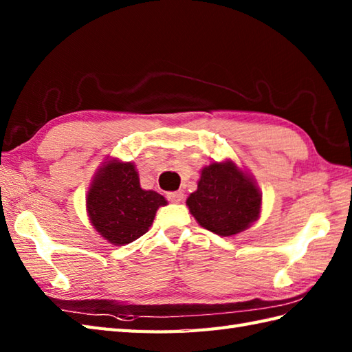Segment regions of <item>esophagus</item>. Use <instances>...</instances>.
Returning <instances> with one entry per match:
<instances>
[{"label":"esophagus","instance_id":"1","mask_svg":"<svg viewBox=\"0 0 352 352\" xmlns=\"http://www.w3.org/2000/svg\"><path fill=\"white\" fill-rule=\"evenodd\" d=\"M166 198L170 201V203H182L184 195H183L182 190H178V192H168V193H166Z\"/></svg>","mask_w":352,"mask_h":352}]
</instances>
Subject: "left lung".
Returning a JSON list of instances; mask_svg holds the SVG:
<instances>
[{
    "mask_svg": "<svg viewBox=\"0 0 352 352\" xmlns=\"http://www.w3.org/2000/svg\"><path fill=\"white\" fill-rule=\"evenodd\" d=\"M186 204L201 227L227 237L258 219L261 195L252 177L234 162H214L201 170L198 189Z\"/></svg>",
    "mask_w": 352,
    "mask_h": 352,
    "instance_id": "1",
    "label": "left lung"
}]
</instances>
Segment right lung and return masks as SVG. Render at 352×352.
I'll list each match as a JSON object with an SVG mask.
<instances>
[{
  "instance_id": "right-lung-1",
  "label": "right lung",
  "mask_w": 352,
  "mask_h": 352,
  "mask_svg": "<svg viewBox=\"0 0 352 352\" xmlns=\"http://www.w3.org/2000/svg\"><path fill=\"white\" fill-rule=\"evenodd\" d=\"M160 193L140 188L131 162L111 159L102 163L89 188V219L101 237L111 245H126L151 227L157 208L166 206Z\"/></svg>"
}]
</instances>
